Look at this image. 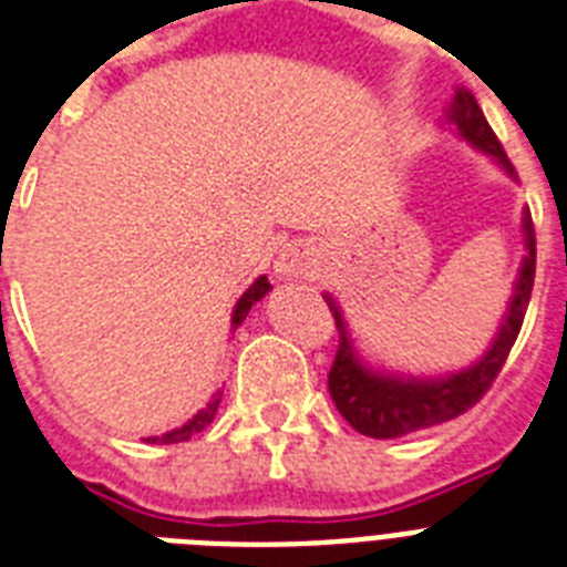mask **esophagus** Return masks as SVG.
I'll use <instances>...</instances> for the list:
<instances>
[{"instance_id": "34e87169", "label": "esophagus", "mask_w": 567, "mask_h": 567, "mask_svg": "<svg viewBox=\"0 0 567 567\" xmlns=\"http://www.w3.org/2000/svg\"><path fill=\"white\" fill-rule=\"evenodd\" d=\"M320 261V247L315 241H291L285 244L276 256V274L282 279H306Z\"/></svg>"}]
</instances>
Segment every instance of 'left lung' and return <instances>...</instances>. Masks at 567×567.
Listing matches in <instances>:
<instances>
[{
	"label": "left lung",
	"instance_id": "left-lung-1",
	"mask_svg": "<svg viewBox=\"0 0 567 567\" xmlns=\"http://www.w3.org/2000/svg\"><path fill=\"white\" fill-rule=\"evenodd\" d=\"M449 118L457 124L463 140H468L477 151L498 159V165L513 177L515 168L501 148L498 136L492 133L489 122L477 107L472 92L457 90L451 101ZM524 241H527V256L518 270L513 302L507 308V317L498 329V338L492 340L489 352L468 370L445 375V379H399V375H381L363 367L355 347L347 334V323L340 315L338 302L326 297L334 323H338L340 340L338 355L329 370V393L331 402L338 404L340 416L355 427L358 434L372 436V440H393V436L413 434L422 427H434L440 422L466 413L483 399V393L492 388V381L498 379L501 367L507 361L518 331L524 323V311L530 302L533 279H536V233H533L530 212H524Z\"/></svg>",
	"mask_w": 567,
	"mask_h": 567
}]
</instances>
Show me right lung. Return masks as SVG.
I'll return each mask as SVG.
<instances>
[{
  "label": "right lung",
  "instance_id": "1",
  "mask_svg": "<svg viewBox=\"0 0 567 567\" xmlns=\"http://www.w3.org/2000/svg\"><path fill=\"white\" fill-rule=\"evenodd\" d=\"M270 291V282H268V276H259L256 282L247 288V291L241 293V299L236 302V311H233V326H241L244 323V317L250 315V308L259 302L265 293ZM218 404H220V393L212 395V402L206 404L204 411L195 413V416L188 419L186 425H179L174 427V431H168V434L163 436H148V443H163V445H172V443H183V440H192L195 434H200L206 425H209L212 419H215V411H218Z\"/></svg>",
  "mask_w": 567,
  "mask_h": 567
}]
</instances>
